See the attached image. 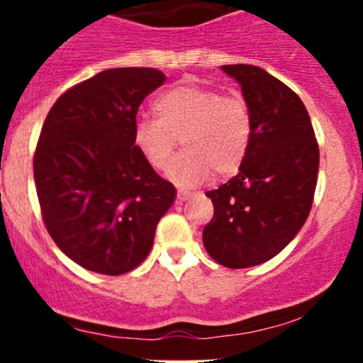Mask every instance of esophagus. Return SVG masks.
I'll return each instance as SVG.
<instances>
[{
  "mask_svg": "<svg viewBox=\"0 0 363 363\" xmlns=\"http://www.w3.org/2000/svg\"><path fill=\"white\" fill-rule=\"evenodd\" d=\"M186 200H189V193H186V191H177V203L186 202Z\"/></svg>",
  "mask_w": 363,
  "mask_h": 363,
  "instance_id": "obj_1",
  "label": "esophagus"
}]
</instances>
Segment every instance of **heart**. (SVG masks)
I'll return each instance as SVG.
<instances>
[{
  "label": "heart",
  "instance_id": "1",
  "mask_svg": "<svg viewBox=\"0 0 363 363\" xmlns=\"http://www.w3.org/2000/svg\"><path fill=\"white\" fill-rule=\"evenodd\" d=\"M158 117H142L133 126V144L156 170H163L181 138L184 152L167 168L182 189L203 184L218 174L230 177L242 167L252 138L250 105L239 96L196 84H179L155 101Z\"/></svg>",
  "mask_w": 363,
  "mask_h": 363
}]
</instances>
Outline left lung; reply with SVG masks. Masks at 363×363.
Masks as SVG:
<instances>
[{"label":"left lung","instance_id":"obj_1","mask_svg":"<svg viewBox=\"0 0 363 363\" xmlns=\"http://www.w3.org/2000/svg\"><path fill=\"white\" fill-rule=\"evenodd\" d=\"M252 116V138L239 174L205 195L214 218L203 246L228 269H247L279 255L306 223L320 168V149L306 105L281 80L252 65H225Z\"/></svg>","mask_w":363,"mask_h":363}]
</instances>
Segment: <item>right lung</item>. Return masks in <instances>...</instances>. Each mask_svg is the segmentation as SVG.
<instances>
[{
    "label": "right lung",
    "instance_id": "right-lung-1",
    "mask_svg": "<svg viewBox=\"0 0 363 363\" xmlns=\"http://www.w3.org/2000/svg\"><path fill=\"white\" fill-rule=\"evenodd\" d=\"M155 68H112L57 98L33 160L47 232L91 272L121 276L147 258L175 200L133 144L137 112L163 86Z\"/></svg>",
    "mask_w": 363,
    "mask_h": 363
}]
</instances>
